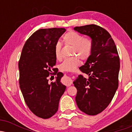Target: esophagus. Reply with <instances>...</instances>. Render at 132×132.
Masks as SVG:
<instances>
[{
	"mask_svg": "<svg viewBox=\"0 0 132 132\" xmlns=\"http://www.w3.org/2000/svg\"><path fill=\"white\" fill-rule=\"evenodd\" d=\"M63 82H64V84H66V86H67L68 87V86H70L72 84V80L69 77H66V78H65L63 79Z\"/></svg>",
	"mask_w": 132,
	"mask_h": 132,
	"instance_id": "obj_1",
	"label": "esophagus"
}]
</instances>
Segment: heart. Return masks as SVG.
Segmentation results:
<instances>
[{"mask_svg": "<svg viewBox=\"0 0 132 132\" xmlns=\"http://www.w3.org/2000/svg\"><path fill=\"white\" fill-rule=\"evenodd\" d=\"M63 41L66 45L72 47L71 55L76 56L66 59L60 65V69L62 71H72L81 64L79 57L82 60H86L90 56L93 48L92 40L89 37H83L78 32L69 31L63 36ZM54 52L56 60L61 61L63 56L61 45L60 43L55 45Z\"/></svg>", "mask_w": 132, "mask_h": 132, "instance_id": "obj_1", "label": "heart"}]
</instances>
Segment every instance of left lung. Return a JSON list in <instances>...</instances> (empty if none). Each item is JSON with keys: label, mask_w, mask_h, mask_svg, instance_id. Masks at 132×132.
I'll return each instance as SVG.
<instances>
[{"label": "left lung", "mask_w": 132, "mask_h": 132, "mask_svg": "<svg viewBox=\"0 0 132 132\" xmlns=\"http://www.w3.org/2000/svg\"><path fill=\"white\" fill-rule=\"evenodd\" d=\"M91 38L93 48L84 65L83 73L73 82L77 89L76 102L82 112L89 116L102 112L109 105L119 86L120 59L110 33L98 25H84L74 28Z\"/></svg>", "instance_id": "left-lung-1"}]
</instances>
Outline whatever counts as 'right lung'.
I'll return each mask as SVG.
<instances>
[{"label": "right lung", "mask_w": 132, "mask_h": 132, "mask_svg": "<svg viewBox=\"0 0 132 132\" xmlns=\"http://www.w3.org/2000/svg\"><path fill=\"white\" fill-rule=\"evenodd\" d=\"M65 31L63 28L37 30L26 41L20 57L19 84L25 102L36 116L44 119L51 117L57 111L60 98L66 89L60 82L63 73L53 68L56 61L54 46ZM52 70L55 71L53 73ZM50 74L57 76L50 84Z\"/></svg>", "instance_id": "add662e5"}]
</instances>
